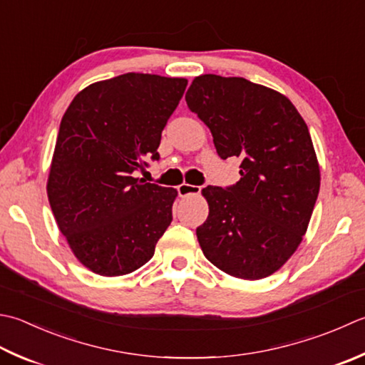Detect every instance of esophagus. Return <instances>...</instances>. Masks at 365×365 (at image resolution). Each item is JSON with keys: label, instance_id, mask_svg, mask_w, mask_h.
I'll use <instances>...</instances> for the list:
<instances>
[{"label": "esophagus", "instance_id": "34e87169", "mask_svg": "<svg viewBox=\"0 0 365 365\" xmlns=\"http://www.w3.org/2000/svg\"><path fill=\"white\" fill-rule=\"evenodd\" d=\"M178 191V196L185 197L188 195H199L201 192V187H196V185H188V183H182L180 187L177 188Z\"/></svg>", "mask_w": 365, "mask_h": 365}]
</instances>
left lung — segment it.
I'll list each match as a JSON object with an SVG mask.
<instances>
[{"label": "left lung", "instance_id": "1", "mask_svg": "<svg viewBox=\"0 0 365 365\" xmlns=\"http://www.w3.org/2000/svg\"><path fill=\"white\" fill-rule=\"evenodd\" d=\"M185 99L220 158L240 160L237 183L202 190L209 217L196 230L199 245L232 277L272 275L302 242L318 197L309 128L287 96L244 77L199 76Z\"/></svg>", "mask_w": 365, "mask_h": 365}]
</instances>
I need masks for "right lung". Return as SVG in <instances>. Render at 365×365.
I'll return each mask as SVG.
<instances>
[{"mask_svg":"<svg viewBox=\"0 0 365 365\" xmlns=\"http://www.w3.org/2000/svg\"><path fill=\"white\" fill-rule=\"evenodd\" d=\"M187 83L121 74L88 85L64 112L48 202L76 258L95 274L118 277L144 266L173 221L177 190L134 173L160 160L161 133Z\"/></svg>","mask_w":365,"mask_h":365,"instance_id":"right-lung-1","label":"right lung"}]
</instances>
